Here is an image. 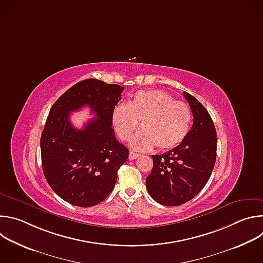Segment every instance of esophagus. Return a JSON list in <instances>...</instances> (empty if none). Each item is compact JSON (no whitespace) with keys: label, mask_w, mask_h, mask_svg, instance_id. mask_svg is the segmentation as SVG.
<instances>
[{"label":"esophagus","mask_w":263,"mask_h":263,"mask_svg":"<svg viewBox=\"0 0 263 263\" xmlns=\"http://www.w3.org/2000/svg\"><path fill=\"white\" fill-rule=\"evenodd\" d=\"M139 156H140L139 154H137V153H134V152H130V153H129V159H130V160H134V159L138 158Z\"/></svg>","instance_id":"obj_1"}]
</instances>
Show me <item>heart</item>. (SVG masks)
Segmentation results:
<instances>
[{
	"label": "heart",
	"instance_id": "heart-1",
	"mask_svg": "<svg viewBox=\"0 0 263 263\" xmlns=\"http://www.w3.org/2000/svg\"><path fill=\"white\" fill-rule=\"evenodd\" d=\"M191 107L176 101L160 89L136 92L127 105L116 107L112 115L115 128L124 141L130 139L141 122L142 129L131 140L136 149L156 145L160 151L177 147L187 136L192 124Z\"/></svg>",
	"mask_w": 263,
	"mask_h": 263
}]
</instances>
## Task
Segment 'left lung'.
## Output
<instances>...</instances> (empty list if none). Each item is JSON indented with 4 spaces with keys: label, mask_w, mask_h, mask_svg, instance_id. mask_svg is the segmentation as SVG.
<instances>
[{
    "label": "left lung",
    "mask_w": 263,
    "mask_h": 263,
    "mask_svg": "<svg viewBox=\"0 0 263 263\" xmlns=\"http://www.w3.org/2000/svg\"><path fill=\"white\" fill-rule=\"evenodd\" d=\"M194 123L186 138L162 155H152L146 190L157 203L180 206L194 199L208 182L216 159V131L206 108L189 92Z\"/></svg>",
    "instance_id": "left-lung-1"
}]
</instances>
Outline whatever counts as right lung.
I'll list each match as a JSON object with an SVG mask.
<instances>
[{"instance_id": "1", "label": "right lung", "mask_w": 263, "mask_h": 263, "mask_svg": "<svg viewBox=\"0 0 263 263\" xmlns=\"http://www.w3.org/2000/svg\"><path fill=\"white\" fill-rule=\"evenodd\" d=\"M123 90L118 84L86 79L67 89L50 110L41 137L44 175L55 194L71 205L91 207L104 201L128 159L129 149L111 127ZM84 105L96 118L76 129L70 112Z\"/></svg>"}]
</instances>
